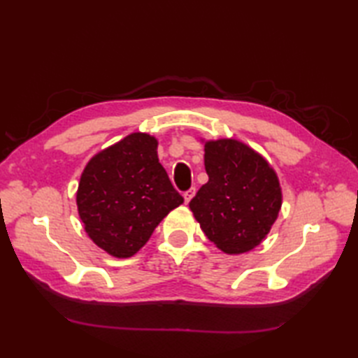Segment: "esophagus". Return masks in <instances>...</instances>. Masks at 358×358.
I'll return each mask as SVG.
<instances>
[{
	"mask_svg": "<svg viewBox=\"0 0 358 358\" xmlns=\"http://www.w3.org/2000/svg\"><path fill=\"white\" fill-rule=\"evenodd\" d=\"M195 187H191V189H189V191H186L185 194H183V196H185V201L186 203H189V201H191L192 200V196L195 195Z\"/></svg>",
	"mask_w": 358,
	"mask_h": 358,
	"instance_id": "34e87169",
	"label": "esophagus"
}]
</instances>
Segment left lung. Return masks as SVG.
Returning <instances> with one entry per match:
<instances>
[{
    "label": "left lung",
    "instance_id": "left-lung-1",
    "mask_svg": "<svg viewBox=\"0 0 358 358\" xmlns=\"http://www.w3.org/2000/svg\"><path fill=\"white\" fill-rule=\"evenodd\" d=\"M209 181L189 203L206 237L226 254L260 245L281 208L275 172L263 157L235 140L204 144Z\"/></svg>",
    "mask_w": 358,
    "mask_h": 358
}]
</instances>
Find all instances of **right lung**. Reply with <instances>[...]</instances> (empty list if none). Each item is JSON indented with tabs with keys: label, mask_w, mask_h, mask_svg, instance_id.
<instances>
[{
	"label": "right lung",
	"mask_w": 358,
	"mask_h": 358,
	"mask_svg": "<svg viewBox=\"0 0 358 358\" xmlns=\"http://www.w3.org/2000/svg\"><path fill=\"white\" fill-rule=\"evenodd\" d=\"M157 140L131 134L101 150L81 175L77 204L85 229L106 252L127 258L183 203L157 155Z\"/></svg>",
	"instance_id": "right-lung-1"
}]
</instances>
